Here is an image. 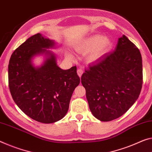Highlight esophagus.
Masks as SVG:
<instances>
[{"label": "esophagus", "mask_w": 152, "mask_h": 152, "mask_svg": "<svg viewBox=\"0 0 152 152\" xmlns=\"http://www.w3.org/2000/svg\"><path fill=\"white\" fill-rule=\"evenodd\" d=\"M77 75H79V77H81V75H82L83 73V69H81V68H79V69H77Z\"/></svg>", "instance_id": "obj_1"}]
</instances>
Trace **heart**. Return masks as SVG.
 <instances>
[{
    "mask_svg": "<svg viewBox=\"0 0 152 152\" xmlns=\"http://www.w3.org/2000/svg\"><path fill=\"white\" fill-rule=\"evenodd\" d=\"M111 41L107 37L96 34L88 37L75 46V51L81 54H86V59L88 62H94L101 58L111 48ZM67 57L73 60V56L67 53Z\"/></svg>",
    "mask_w": 152,
    "mask_h": 152,
    "instance_id": "b5f03b06",
    "label": "heart"
}]
</instances>
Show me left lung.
I'll return each instance as SVG.
<instances>
[{"instance_id": "8db88e82", "label": "left lung", "mask_w": 152, "mask_h": 152, "mask_svg": "<svg viewBox=\"0 0 152 152\" xmlns=\"http://www.w3.org/2000/svg\"><path fill=\"white\" fill-rule=\"evenodd\" d=\"M92 115L109 122L124 115L136 102L143 84L142 58L125 35L113 52L102 56L81 76Z\"/></svg>"}]
</instances>
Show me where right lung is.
<instances>
[{"label": "right lung", "mask_w": 152, "mask_h": 152, "mask_svg": "<svg viewBox=\"0 0 152 152\" xmlns=\"http://www.w3.org/2000/svg\"><path fill=\"white\" fill-rule=\"evenodd\" d=\"M54 41L40 33L30 37L14 51L8 67L11 94L18 107L30 118L44 124L61 120L69 110L74 90L80 83L75 66L63 70L48 49ZM43 55L45 60L35 67L32 59Z\"/></svg>", "instance_id": "right-lung-1"}]
</instances>
